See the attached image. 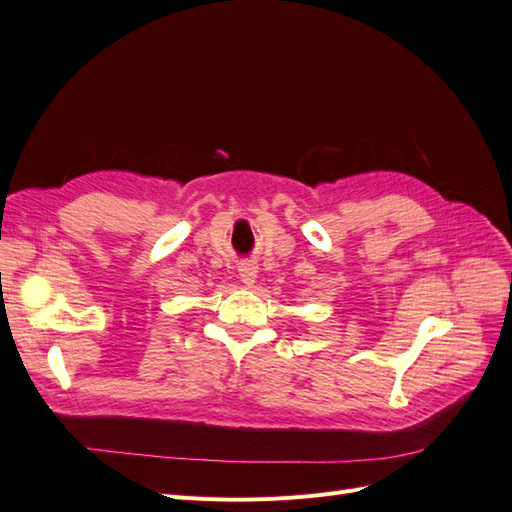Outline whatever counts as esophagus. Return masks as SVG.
Returning <instances> with one entry per match:
<instances>
[{
  "label": "esophagus",
  "mask_w": 512,
  "mask_h": 512,
  "mask_svg": "<svg viewBox=\"0 0 512 512\" xmlns=\"http://www.w3.org/2000/svg\"><path fill=\"white\" fill-rule=\"evenodd\" d=\"M256 273H258V267L254 265V262H241L239 265V280L245 286H252L256 282Z\"/></svg>",
  "instance_id": "1"
}]
</instances>
